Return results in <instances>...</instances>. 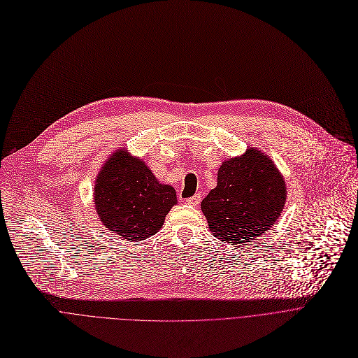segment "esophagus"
Instances as JSON below:
<instances>
[{
  "instance_id": "1",
  "label": "esophagus",
  "mask_w": 358,
  "mask_h": 358,
  "mask_svg": "<svg viewBox=\"0 0 358 358\" xmlns=\"http://www.w3.org/2000/svg\"><path fill=\"white\" fill-rule=\"evenodd\" d=\"M201 198H202V195H201L199 192H196V194H195V195H192L191 198H187V199H185V202H187V203H189V206H198L199 201H201Z\"/></svg>"
}]
</instances>
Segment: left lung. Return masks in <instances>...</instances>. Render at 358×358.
I'll return each instance as SVG.
<instances>
[{
  "mask_svg": "<svg viewBox=\"0 0 358 358\" xmlns=\"http://www.w3.org/2000/svg\"><path fill=\"white\" fill-rule=\"evenodd\" d=\"M286 184L265 152L249 147L245 155L224 162L217 187L202 199L210 231L225 243L250 242L280 217Z\"/></svg>",
  "mask_w": 358,
  "mask_h": 358,
  "instance_id": "left-lung-1",
  "label": "left lung"
}]
</instances>
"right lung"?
<instances>
[{
    "label": "right lung",
    "instance_id": "1",
    "mask_svg": "<svg viewBox=\"0 0 358 358\" xmlns=\"http://www.w3.org/2000/svg\"><path fill=\"white\" fill-rule=\"evenodd\" d=\"M93 195L99 220L130 242L157 234L177 203L176 189L162 184L141 159L122 148L99 171Z\"/></svg>",
    "mask_w": 358,
    "mask_h": 358
}]
</instances>
